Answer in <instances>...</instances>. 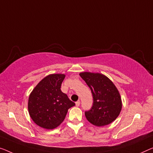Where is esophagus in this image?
<instances>
[{"instance_id":"obj_1","label":"esophagus","mask_w":153,"mask_h":153,"mask_svg":"<svg viewBox=\"0 0 153 153\" xmlns=\"http://www.w3.org/2000/svg\"><path fill=\"white\" fill-rule=\"evenodd\" d=\"M79 104H80V101H79V100H78V101H77V102H76V106H79Z\"/></svg>"}]
</instances>
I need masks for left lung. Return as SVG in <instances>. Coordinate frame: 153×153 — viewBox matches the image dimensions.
<instances>
[{"label":"left lung","mask_w":153,"mask_h":153,"mask_svg":"<svg viewBox=\"0 0 153 153\" xmlns=\"http://www.w3.org/2000/svg\"><path fill=\"white\" fill-rule=\"evenodd\" d=\"M79 76L90 88L93 97L92 108L85 112L86 118L96 126L110 124L122 110L119 91L108 77L100 73L82 72Z\"/></svg>","instance_id":"1"}]
</instances>
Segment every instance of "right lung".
Segmentation results:
<instances>
[{
    "label": "right lung",
    "instance_id": "add662e5",
    "mask_svg": "<svg viewBox=\"0 0 153 153\" xmlns=\"http://www.w3.org/2000/svg\"><path fill=\"white\" fill-rule=\"evenodd\" d=\"M65 74H50L44 77L31 91L28 100V111L33 122L45 129L60 126L75 103L62 92L61 84Z\"/></svg>",
    "mask_w": 153,
    "mask_h": 153
}]
</instances>
